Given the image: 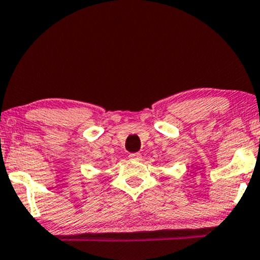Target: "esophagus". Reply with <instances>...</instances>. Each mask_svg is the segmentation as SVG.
Returning a JSON list of instances; mask_svg holds the SVG:
<instances>
[{
	"instance_id": "1",
	"label": "esophagus",
	"mask_w": 260,
	"mask_h": 260,
	"mask_svg": "<svg viewBox=\"0 0 260 260\" xmlns=\"http://www.w3.org/2000/svg\"><path fill=\"white\" fill-rule=\"evenodd\" d=\"M128 157H129L131 160H139V159H141V153H138V152L131 153Z\"/></svg>"
}]
</instances>
